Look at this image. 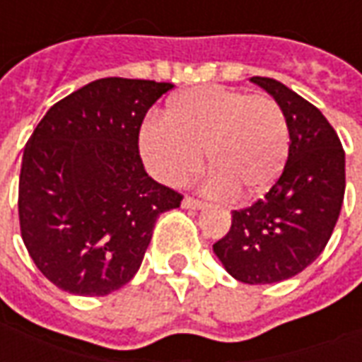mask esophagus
<instances>
[{"label":"esophagus","mask_w":362,"mask_h":362,"mask_svg":"<svg viewBox=\"0 0 362 362\" xmlns=\"http://www.w3.org/2000/svg\"><path fill=\"white\" fill-rule=\"evenodd\" d=\"M204 202H199V199H196V197H184L182 199V207L184 209H204Z\"/></svg>","instance_id":"34e87169"}]
</instances>
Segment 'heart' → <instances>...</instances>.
<instances>
[{"instance_id":"obj_1","label":"heart","mask_w":362,"mask_h":362,"mask_svg":"<svg viewBox=\"0 0 362 362\" xmlns=\"http://www.w3.org/2000/svg\"><path fill=\"white\" fill-rule=\"evenodd\" d=\"M291 149L287 118L269 96L204 85L168 103L166 119L151 118L139 129V153L153 176L182 184L207 155L213 186L236 199L272 189Z\"/></svg>"}]
</instances>
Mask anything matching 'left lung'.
Listing matches in <instances>:
<instances>
[{"label": "left lung", "mask_w": 362, "mask_h": 362, "mask_svg": "<svg viewBox=\"0 0 362 362\" xmlns=\"http://www.w3.org/2000/svg\"><path fill=\"white\" fill-rule=\"evenodd\" d=\"M252 83L273 96L287 118L285 170L256 204L233 211L227 236L213 252L236 281L279 283L308 267L326 248L345 194V153L324 114L269 77Z\"/></svg>", "instance_id": "left-lung-1"}]
</instances>
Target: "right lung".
Instances as JSON below:
<instances>
[{"mask_svg":"<svg viewBox=\"0 0 362 362\" xmlns=\"http://www.w3.org/2000/svg\"><path fill=\"white\" fill-rule=\"evenodd\" d=\"M173 83L106 77L46 112L27 141L19 178L21 236L56 287L103 296L141 266L160 213L182 196L139 157L145 114Z\"/></svg>","mask_w":362,"mask_h":362,"instance_id":"add662e5","label":"right lung"}]
</instances>
